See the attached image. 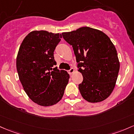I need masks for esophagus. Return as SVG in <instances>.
I'll return each instance as SVG.
<instances>
[{"label":"esophagus","mask_w":134,"mask_h":134,"mask_svg":"<svg viewBox=\"0 0 134 134\" xmlns=\"http://www.w3.org/2000/svg\"><path fill=\"white\" fill-rule=\"evenodd\" d=\"M74 69H73V68H71L69 70L68 72H69V74L71 75L72 74H73V73H74Z\"/></svg>","instance_id":"esophagus-1"}]
</instances>
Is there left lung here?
<instances>
[{"label":"left lung","mask_w":134,"mask_h":134,"mask_svg":"<svg viewBox=\"0 0 134 134\" xmlns=\"http://www.w3.org/2000/svg\"><path fill=\"white\" fill-rule=\"evenodd\" d=\"M73 48L78 71L83 80L79 85L82 97L89 102H99L111 95L120 70L116 49L105 34L83 26L62 34Z\"/></svg>","instance_id":"obj_1"}]
</instances>
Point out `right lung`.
<instances>
[{"instance_id": "obj_1", "label": "right lung", "mask_w": 134, "mask_h": 134, "mask_svg": "<svg viewBox=\"0 0 134 134\" xmlns=\"http://www.w3.org/2000/svg\"><path fill=\"white\" fill-rule=\"evenodd\" d=\"M61 38L60 34L32 31L18 53L16 69L23 89L34 102L42 106L59 102L70 77L65 70L53 68L57 65L54 51Z\"/></svg>"}]
</instances>
